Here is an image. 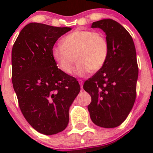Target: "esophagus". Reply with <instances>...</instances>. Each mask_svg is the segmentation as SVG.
<instances>
[{
    "instance_id": "1",
    "label": "esophagus",
    "mask_w": 153,
    "mask_h": 153,
    "mask_svg": "<svg viewBox=\"0 0 153 153\" xmlns=\"http://www.w3.org/2000/svg\"><path fill=\"white\" fill-rule=\"evenodd\" d=\"M79 85H80V88L81 89H83V81L82 80V79H79Z\"/></svg>"
}]
</instances>
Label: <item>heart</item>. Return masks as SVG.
<instances>
[{
    "instance_id": "1",
    "label": "heart",
    "mask_w": 153,
    "mask_h": 153,
    "mask_svg": "<svg viewBox=\"0 0 153 153\" xmlns=\"http://www.w3.org/2000/svg\"><path fill=\"white\" fill-rule=\"evenodd\" d=\"M109 55V44L104 35L92 30H76L63 39V43L52 49V56L58 67L67 74L84 76L90 70L97 71L103 67Z\"/></svg>"
}]
</instances>
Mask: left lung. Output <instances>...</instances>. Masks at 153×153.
<instances>
[{"instance_id": "8db88e82", "label": "left lung", "mask_w": 153, "mask_h": 153, "mask_svg": "<svg viewBox=\"0 0 153 153\" xmlns=\"http://www.w3.org/2000/svg\"><path fill=\"white\" fill-rule=\"evenodd\" d=\"M91 27L105 32L109 55L103 67L83 84L92 99L88 110L93 123L114 128L125 121L136 100L139 74L136 48L129 32L112 19L93 22Z\"/></svg>"}]
</instances>
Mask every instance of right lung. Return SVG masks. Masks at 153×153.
Instances as JSON below:
<instances>
[{
    "mask_svg": "<svg viewBox=\"0 0 153 153\" xmlns=\"http://www.w3.org/2000/svg\"><path fill=\"white\" fill-rule=\"evenodd\" d=\"M71 30L30 23L12 48V83L24 118L37 132L53 135L66 129L69 109L80 91L78 81L58 69L52 49Z\"/></svg>",
    "mask_w": 153,
    "mask_h": 153,
    "instance_id": "add662e5",
    "label": "right lung"
}]
</instances>
